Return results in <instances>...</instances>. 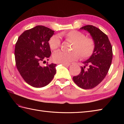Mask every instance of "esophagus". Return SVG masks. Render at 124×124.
Masks as SVG:
<instances>
[{
	"instance_id": "obj_1",
	"label": "esophagus",
	"mask_w": 124,
	"mask_h": 124,
	"mask_svg": "<svg viewBox=\"0 0 124 124\" xmlns=\"http://www.w3.org/2000/svg\"><path fill=\"white\" fill-rule=\"evenodd\" d=\"M63 65H64L65 67H69L70 64H62Z\"/></svg>"
}]
</instances>
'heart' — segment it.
Masks as SVG:
<instances>
[{
    "mask_svg": "<svg viewBox=\"0 0 124 124\" xmlns=\"http://www.w3.org/2000/svg\"><path fill=\"white\" fill-rule=\"evenodd\" d=\"M61 37H64L67 40L72 42L71 50L72 52L67 53L57 51L53 54L52 59L57 63L68 64L78 59L79 55L82 59H88L93 54L95 44L92 38L86 37L85 35L80 31L71 30L66 33H61ZM49 47L52 51H55L60 47L61 40L59 36H52L49 40Z\"/></svg>",
    "mask_w": 124,
    "mask_h": 124,
    "instance_id": "heart-1",
    "label": "heart"
}]
</instances>
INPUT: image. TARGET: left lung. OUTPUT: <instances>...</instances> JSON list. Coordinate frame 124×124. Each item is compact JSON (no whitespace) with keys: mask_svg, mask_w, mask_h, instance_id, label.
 I'll return each mask as SVG.
<instances>
[{"mask_svg":"<svg viewBox=\"0 0 124 124\" xmlns=\"http://www.w3.org/2000/svg\"><path fill=\"white\" fill-rule=\"evenodd\" d=\"M80 30L87 31L95 44L93 54L83 62L81 72L73 77L79 87L87 89L94 88L101 82L108 72L112 59V47L107 35L93 25H87Z\"/></svg>","mask_w":124,"mask_h":124,"instance_id":"1","label":"left lung"}]
</instances>
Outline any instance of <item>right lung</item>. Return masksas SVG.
<instances>
[{
  "mask_svg": "<svg viewBox=\"0 0 124 124\" xmlns=\"http://www.w3.org/2000/svg\"><path fill=\"white\" fill-rule=\"evenodd\" d=\"M54 32L48 28L37 25L24 31L15 44L16 66L25 82L34 87L47 85L56 73V64L41 65L51 56L48 41Z\"/></svg>",
  "mask_w": 124,
  "mask_h": 124,
  "instance_id": "right-lung-1",
  "label": "right lung"
}]
</instances>
